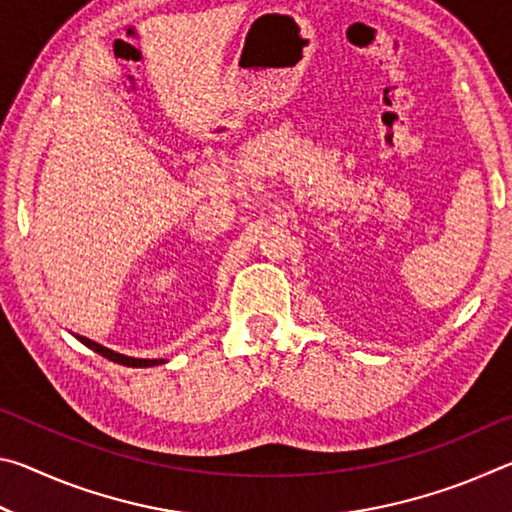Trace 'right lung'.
<instances>
[{"mask_svg":"<svg viewBox=\"0 0 512 512\" xmlns=\"http://www.w3.org/2000/svg\"><path fill=\"white\" fill-rule=\"evenodd\" d=\"M76 339H79L83 345H88L90 350H94L97 354H101V357H106L110 361L115 363H121V366H131V368H149V366H158V363H164V359H135V357H126V354H119L115 350H108L103 348V345L94 343L90 339H85V336H79L76 334Z\"/></svg>","mask_w":512,"mask_h":512,"instance_id":"obj_1","label":"right lung"}]
</instances>
